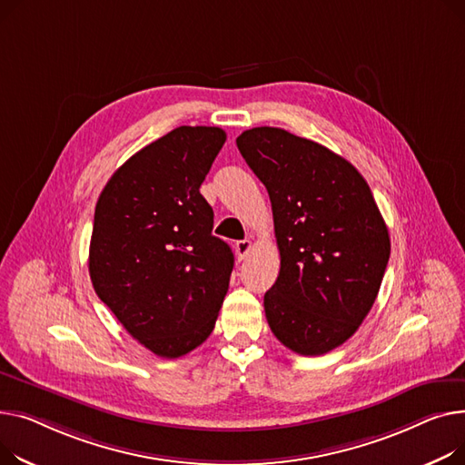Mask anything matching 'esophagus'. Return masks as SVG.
<instances>
[{"instance_id":"34e87169","label":"esophagus","mask_w":465,"mask_h":465,"mask_svg":"<svg viewBox=\"0 0 465 465\" xmlns=\"http://www.w3.org/2000/svg\"><path fill=\"white\" fill-rule=\"evenodd\" d=\"M252 248H253L252 240H238V242L234 243V252H236L238 261H243L245 257H248L250 252H252Z\"/></svg>"}]
</instances>
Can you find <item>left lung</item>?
<instances>
[{"instance_id": "left-lung-1", "label": "left lung", "mask_w": 465, "mask_h": 465, "mask_svg": "<svg viewBox=\"0 0 465 465\" xmlns=\"http://www.w3.org/2000/svg\"><path fill=\"white\" fill-rule=\"evenodd\" d=\"M236 146L274 213L282 266L264 294L270 331L304 357L329 352L362 324L391 257L371 189L347 159L280 127L243 131Z\"/></svg>"}]
</instances>
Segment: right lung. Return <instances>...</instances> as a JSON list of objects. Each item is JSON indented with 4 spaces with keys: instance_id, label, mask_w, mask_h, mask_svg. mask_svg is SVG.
Returning a JSON list of instances; mask_svg holds the SVG:
<instances>
[{
    "instance_id": "obj_1",
    "label": "right lung",
    "mask_w": 465,
    "mask_h": 465,
    "mask_svg": "<svg viewBox=\"0 0 465 465\" xmlns=\"http://www.w3.org/2000/svg\"><path fill=\"white\" fill-rule=\"evenodd\" d=\"M227 141L220 127L182 125L131 155L95 204L90 278L124 329L157 357L178 359L213 331L234 255L212 234L201 195Z\"/></svg>"
}]
</instances>
